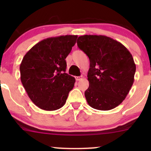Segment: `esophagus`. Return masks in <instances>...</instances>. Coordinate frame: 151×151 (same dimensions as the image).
<instances>
[{
    "label": "esophagus",
    "instance_id": "34e87169",
    "mask_svg": "<svg viewBox=\"0 0 151 151\" xmlns=\"http://www.w3.org/2000/svg\"><path fill=\"white\" fill-rule=\"evenodd\" d=\"M83 78H84V77L81 75V76H80V77H76L75 79H76V80H77V81H80L83 79Z\"/></svg>",
    "mask_w": 151,
    "mask_h": 151
}]
</instances>
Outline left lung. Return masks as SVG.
<instances>
[{"instance_id":"1","label":"left lung","mask_w":151,"mask_h":151,"mask_svg":"<svg viewBox=\"0 0 151 151\" xmlns=\"http://www.w3.org/2000/svg\"><path fill=\"white\" fill-rule=\"evenodd\" d=\"M77 45L90 61L89 86L84 92L87 103L98 110L116 108L134 81L136 67L132 55L121 42L104 35L80 36Z\"/></svg>"}]
</instances>
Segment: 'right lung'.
<instances>
[{"label":"right lung","instance_id":"1","mask_svg":"<svg viewBox=\"0 0 151 151\" xmlns=\"http://www.w3.org/2000/svg\"><path fill=\"white\" fill-rule=\"evenodd\" d=\"M77 38V35H61L42 40L22 59L21 82L29 98L40 109L55 111L66 103L75 79L65 72V59Z\"/></svg>","mask_w":151,"mask_h":151}]
</instances>
